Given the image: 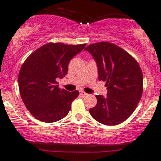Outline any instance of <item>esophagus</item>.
<instances>
[{
	"instance_id": "34e87169",
	"label": "esophagus",
	"mask_w": 161,
	"mask_h": 161,
	"mask_svg": "<svg viewBox=\"0 0 161 161\" xmlns=\"http://www.w3.org/2000/svg\"><path fill=\"white\" fill-rule=\"evenodd\" d=\"M80 96L82 97H87L88 94H87V93H85L84 91H80Z\"/></svg>"
}]
</instances>
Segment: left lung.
Listing matches in <instances>:
<instances>
[{"mask_svg":"<svg viewBox=\"0 0 161 161\" xmlns=\"http://www.w3.org/2000/svg\"><path fill=\"white\" fill-rule=\"evenodd\" d=\"M97 63L99 80L106 82L107 97L96 96L97 103L89 112L93 119L107 125L127 119L135 111L143 93V76L131 55L109 42L90 44L85 49Z\"/></svg>","mask_w":161,"mask_h":161,"instance_id":"left-lung-1","label":"left lung"}]
</instances>
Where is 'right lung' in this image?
Masks as SVG:
<instances>
[{
    "instance_id": "add662e5",
    "label": "right lung",
    "mask_w": 161,
    "mask_h": 161,
    "mask_svg": "<svg viewBox=\"0 0 161 161\" xmlns=\"http://www.w3.org/2000/svg\"><path fill=\"white\" fill-rule=\"evenodd\" d=\"M86 44L48 43L34 51L22 64L18 85L24 105L36 119L54 123L68 115L79 94L58 87V79L68 74V64Z\"/></svg>"
}]
</instances>
